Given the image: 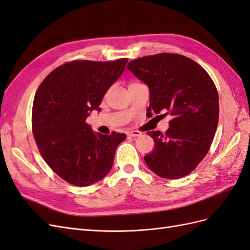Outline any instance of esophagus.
Wrapping results in <instances>:
<instances>
[{
	"mask_svg": "<svg viewBox=\"0 0 250 250\" xmlns=\"http://www.w3.org/2000/svg\"><path fill=\"white\" fill-rule=\"evenodd\" d=\"M142 133L140 132V131H138V130H132V131H129V132H127V135L128 137H131V138H135V137H140Z\"/></svg>",
	"mask_w": 250,
	"mask_h": 250,
	"instance_id": "1",
	"label": "esophagus"
}]
</instances>
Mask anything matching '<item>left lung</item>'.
<instances>
[{
	"mask_svg": "<svg viewBox=\"0 0 250 250\" xmlns=\"http://www.w3.org/2000/svg\"><path fill=\"white\" fill-rule=\"evenodd\" d=\"M127 69L149 88L147 116L168 111L173 118L165 133L148 131L154 149L145 155L146 165L163 178L188 175L207 155L217 130L219 98L213 80L194 60L170 53L132 60Z\"/></svg>",
	"mask_w": 250,
	"mask_h": 250,
	"instance_id": "left-lung-1",
	"label": "left lung"
}]
</instances>
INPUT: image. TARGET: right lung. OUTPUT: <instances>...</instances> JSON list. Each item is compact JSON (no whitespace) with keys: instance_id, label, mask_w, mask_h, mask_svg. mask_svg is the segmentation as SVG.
<instances>
[{"instance_id":"obj_1","label":"right lung","mask_w":250,"mask_h":250,"mask_svg":"<svg viewBox=\"0 0 250 250\" xmlns=\"http://www.w3.org/2000/svg\"><path fill=\"white\" fill-rule=\"evenodd\" d=\"M128 60H76L58 66L42 82L32 109V131L42 158L58 176L78 187L94 185L110 171L126 135L94 132L85 121L100 111L103 97Z\"/></svg>"}]
</instances>
